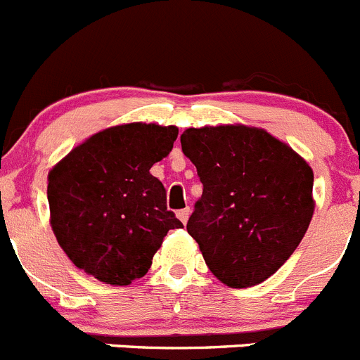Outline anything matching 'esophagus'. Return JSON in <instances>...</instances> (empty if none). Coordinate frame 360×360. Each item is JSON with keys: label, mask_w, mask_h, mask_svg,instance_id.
<instances>
[{"label": "esophagus", "mask_w": 360, "mask_h": 360, "mask_svg": "<svg viewBox=\"0 0 360 360\" xmlns=\"http://www.w3.org/2000/svg\"><path fill=\"white\" fill-rule=\"evenodd\" d=\"M177 218H179L183 223H186L188 218H190V207H184L181 209V211H177Z\"/></svg>", "instance_id": "obj_1"}]
</instances>
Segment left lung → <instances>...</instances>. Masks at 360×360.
Wrapping results in <instances>:
<instances>
[{"instance_id": "left-lung-1", "label": "left lung", "mask_w": 360, "mask_h": 360, "mask_svg": "<svg viewBox=\"0 0 360 360\" xmlns=\"http://www.w3.org/2000/svg\"><path fill=\"white\" fill-rule=\"evenodd\" d=\"M181 148L204 184L186 230L209 271L230 288L273 276L304 237L315 211L313 170L262 128H188Z\"/></svg>"}]
</instances>
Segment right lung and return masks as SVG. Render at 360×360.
<instances>
[{
	"mask_svg": "<svg viewBox=\"0 0 360 360\" xmlns=\"http://www.w3.org/2000/svg\"><path fill=\"white\" fill-rule=\"evenodd\" d=\"M177 134L174 124H117L52 167L51 226L75 267L116 287L148 273L167 232L183 226L167 211L162 181L149 172L172 151Z\"/></svg>",
	"mask_w": 360,
	"mask_h": 360,
	"instance_id": "1",
	"label": "right lung"
}]
</instances>
